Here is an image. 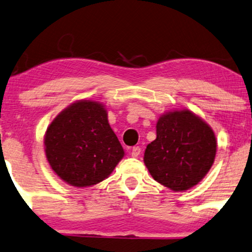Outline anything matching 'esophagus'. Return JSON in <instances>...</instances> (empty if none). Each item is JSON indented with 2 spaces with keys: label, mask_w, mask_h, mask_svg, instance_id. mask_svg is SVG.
Wrapping results in <instances>:
<instances>
[{
  "label": "esophagus",
  "mask_w": 252,
  "mask_h": 252,
  "mask_svg": "<svg viewBox=\"0 0 252 252\" xmlns=\"http://www.w3.org/2000/svg\"><path fill=\"white\" fill-rule=\"evenodd\" d=\"M139 154H141V148L139 146H133L132 150H131V156L132 157H138Z\"/></svg>",
  "instance_id": "1"
}]
</instances>
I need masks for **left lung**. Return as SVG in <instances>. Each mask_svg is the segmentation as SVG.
<instances>
[{
	"mask_svg": "<svg viewBox=\"0 0 252 252\" xmlns=\"http://www.w3.org/2000/svg\"><path fill=\"white\" fill-rule=\"evenodd\" d=\"M156 128L157 138L144 154L150 174L174 192L192 189L214 163L218 145L213 129L189 109L163 114Z\"/></svg>",
	"mask_w": 252,
	"mask_h": 252,
	"instance_id": "1",
	"label": "left lung"
}]
</instances>
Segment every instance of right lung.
Returning <instances> with one entry per match:
<instances>
[{"mask_svg":"<svg viewBox=\"0 0 252 252\" xmlns=\"http://www.w3.org/2000/svg\"><path fill=\"white\" fill-rule=\"evenodd\" d=\"M51 168L75 187L93 186L110 176L124 156L102 103L80 100L65 108L44 137Z\"/></svg>","mask_w":252,"mask_h":252,"instance_id":"right-lung-1","label":"right lung"}]
</instances>
